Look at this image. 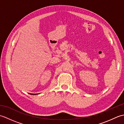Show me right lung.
I'll list each match as a JSON object with an SVG mask.
<instances>
[{
    "label": "right lung",
    "instance_id": "add662e5",
    "mask_svg": "<svg viewBox=\"0 0 124 124\" xmlns=\"http://www.w3.org/2000/svg\"><path fill=\"white\" fill-rule=\"evenodd\" d=\"M30 94H31V95H36V94H30V93H29Z\"/></svg>",
    "mask_w": 124,
    "mask_h": 124
}]
</instances>
